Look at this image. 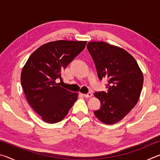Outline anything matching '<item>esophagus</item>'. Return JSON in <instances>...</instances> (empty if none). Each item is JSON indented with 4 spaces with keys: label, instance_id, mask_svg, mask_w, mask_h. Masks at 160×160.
<instances>
[{
    "label": "esophagus",
    "instance_id": "esophagus-1",
    "mask_svg": "<svg viewBox=\"0 0 160 160\" xmlns=\"http://www.w3.org/2000/svg\"><path fill=\"white\" fill-rule=\"evenodd\" d=\"M92 96V94L91 92H89L88 94H84V97H86V98H90V97H91Z\"/></svg>",
    "mask_w": 160,
    "mask_h": 160
}]
</instances>
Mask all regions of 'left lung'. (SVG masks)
Here are the masks:
<instances>
[{
  "instance_id": "1",
  "label": "left lung",
  "mask_w": 160,
  "mask_h": 160,
  "mask_svg": "<svg viewBox=\"0 0 160 160\" xmlns=\"http://www.w3.org/2000/svg\"><path fill=\"white\" fill-rule=\"evenodd\" d=\"M100 80L107 78L108 92L94 94L101 108L94 113L100 121L112 125L120 121L136 105L143 85V75L135 59L123 48L104 42L87 45Z\"/></svg>"
}]
</instances>
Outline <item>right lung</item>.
Listing matches in <instances>:
<instances>
[{"instance_id": "add662e5", "label": "right lung", "mask_w": 160, "mask_h": 160, "mask_svg": "<svg viewBox=\"0 0 160 160\" xmlns=\"http://www.w3.org/2000/svg\"><path fill=\"white\" fill-rule=\"evenodd\" d=\"M87 42L58 41L42 45L29 56L21 72V85L29 104L48 123L60 122L78 99L56 83L61 72L85 47Z\"/></svg>"}]
</instances>
